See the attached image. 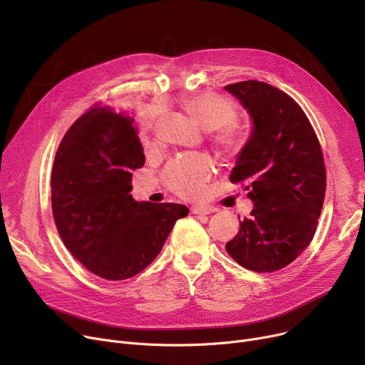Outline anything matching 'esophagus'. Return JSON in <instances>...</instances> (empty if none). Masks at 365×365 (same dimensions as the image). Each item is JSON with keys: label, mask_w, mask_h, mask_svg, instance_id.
I'll use <instances>...</instances> for the list:
<instances>
[{"label": "esophagus", "mask_w": 365, "mask_h": 365, "mask_svg": "<svg viewBox=\"0 0 365 365\" xmlns=\"http://www.w3.org/2000/svg\"><path fill=\"white\" fill-rule=\"evenodd\" d=\"M217 212V208L213 205H192L190 208V213L192 215H210V213H215Z\"/></svg>", "instance_id": "34e87169"}]
</instances>
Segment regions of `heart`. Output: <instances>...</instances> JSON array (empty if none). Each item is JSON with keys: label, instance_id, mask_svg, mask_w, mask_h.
<instances>
[{"label": "heart", "instance_id": "1", "mask_svg": "<svg viewBox=\"0 0 365 365\" xmlns=\"http://www.w3.org/2000/svg\"><path fill=\"white\" fill-rule=\"evenodd\" d=\"M179 105L200 127L208 130L212 139L225 149H237L244 143V131L235 123L237 108L223 96L216 93L183 96ZM143 143L146 148L150 145L146 139ZM212 175L213 163L207 155L185 153L167 165L164 180L176 194L194 198L202 192L204 185Z\"/></svg>", "mask_w": 365, "mask_h": 365}]
</instances>
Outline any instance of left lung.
<instances>
[{
    "label": "left lung",
    "mask_w": 365,
    "mask_h": 365,
    "mask_svg": "<svg viewBox=\"0 0 365 365\" xmlns=\"http://www.w3.org/2000/svg\"><path fill=\"white\" fill-rule=\"evenodd\" d=\"M250 113L253 128L231 173L255 204L226 244L237 263L255 272L290 264L314 238L325 197V165L317 134L302 108L263 81L225 87Z\"/></svg>",
    "instance_id": "obj_1"
}]
</instances>
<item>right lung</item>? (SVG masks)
<instances>
[{
  "label": "right lung",
  "mask_w": 365,
  "mask_h": 365,
  "mask_svg": "<svg viewBox=\"0 0 365 365\" xmlns=\"http://www.w3.org/2000/svg\"><path fill=\"white\" fill-rule=\"evenodd\" d=\"M124 110L96 105L57 148L51 171L53 217L71 255L90 272L121 281L160 255L186 205L134 201L131 171L145 153Z\"/></svg>",
  "instance_id": "1"
}]
</instances>
